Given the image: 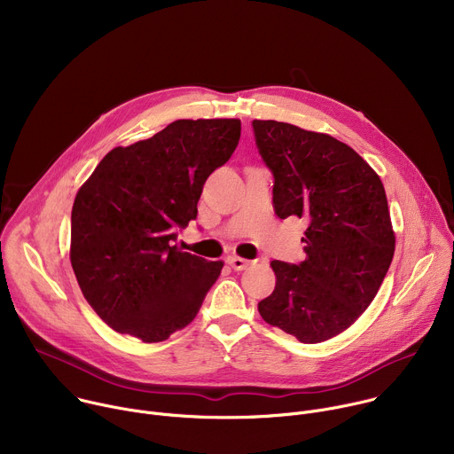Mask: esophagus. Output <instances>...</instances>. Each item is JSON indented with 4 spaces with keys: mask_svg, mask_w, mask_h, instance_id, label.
I'll return each mask as SVG.
<instances>
[{
    "mask_svg": "<svg viewBox=\"0 0 454 454\" xmlns=\"http://www.w3.org/2000/svg\"><path fill=\"white\" fill-rule=\"evenodd\" d=\"M226 262H228L233 270H237V271L247 270V268L251 266L249 261H246V258H240V256H237V254H228V256H226Z\"/></svg>",
    "mask_w": 454,
    "mask_h": 454,
    "instance_id": "34e87169",
    "label": "esophagus"
}]
</instances>
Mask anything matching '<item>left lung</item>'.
I'll return each mask as SVG.
<instances>
[{
    "label": "left lung",
    "mask_w": 454,
    "mask_h": 454,
    "mask_svg": "<svg viewBox=\"0 0 454 454\" xmlns=\"http://www.w3.org/2000/svg\"><path fill=\"white\" fill-rule=\"evenodd\" d=\"M258 154L271 170L280 219L303 217L305 261H273L275 291L258 301L270 325L301 343L327 341L366 310L395 251L386 192L347 144L275 120H253Z\"/></svg>",
    "instance_id": "left-lung-1"
}]
</instances>
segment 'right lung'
Listing matches in <instances>:
<instances>
[{
    "instance_id": "right-lung-1",
    "label": "right lung",
    "mask_w": 454,
    "mask_h": 454,
    "mask_svg": "<svg viewBox=\"0 0 454 454\" xmlns=\"http://www.w3.org/2000/svg\"><path fill=\"white\" fill-rule=\"evenodd\" d=\"M240 120H176L116 147L81 186L72 210V268L88 303L120 333L165 341L200 312L223 262L181 251L208 176L237 149Z\"/></svg>"
}]
</instances>
